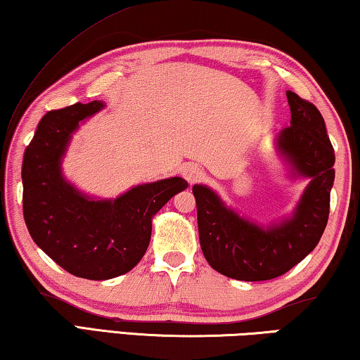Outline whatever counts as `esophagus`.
Here are the masks:
<instances>
[{
    "instance_id": "34e87169",
    "label": "esophagus",
    "mask_w": 360,
    "mask_h": 360,
    "mask_svg": "<svg viewBox=\"0 0 360 360\" xmlns=\"http://www.w3.org/2000/svg\"><path fill=\"white\" fill-rule=\"evenodd\" d=\"M182 176H184V178L187 179L188 184H195V182L203 179L205 173L198 165H195V163H188V165L184 167V169H182Z\"/></svg>"
}]
</instances>
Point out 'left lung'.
<instances>
[{"label":"left lung","mask_w":360,"mask_h":360,"mask_svg":"<svg viewBox=\"0 0 360 360\" xmlns=\"http://www.w3.org/2000/svg\"><path fill=\"white\" fill-rule=\"evenodd\" d=\"M290 127L276 136V152L292 179H308L292 214L260 225L240 216L203 184H195L200 246L224 276L266 281L284 275L318 245L328 219L335 152L318 108L288 90Z\"/></svg>","instance_id":"8db88e82"}]
</instances>
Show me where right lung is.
Returning a JSON list of instances; mask_svg holds the SVG:
<instances>
[{"instance_id": "1", "label": "right lung", "mask_w": 360, "mask_h": 360, "mask_svg": "<svg viewBox=\"0 0 360 360\" xmlns=\"http://www.w3.org/2000/svg\"><path fill=\"white\" fill-rule=\"evenodd\" d=\"M105 106L95 100L49 111L22 163L23 217L33 241L63 270L94 281L130 271L149 246L152 217L188 187L174 176L96 198L72 186L62 172L63 157L82 122Z\"/></svg>"}]
</instances>
